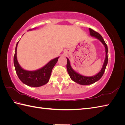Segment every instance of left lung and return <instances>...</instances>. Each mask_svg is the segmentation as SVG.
Instances as JSON below:
<instances>
[{"label":"left lung","instance_id":"obj_1","mask_svg":"<svg viewBox=\"0 0 125 125\" xmlns=\"http://www.w3.org/2000/svg\"><path fill=\"white\" fill-rule=\"evenodd\" d=\"M89 32H90V36L94 37L95 38L98 39V40L100 41L104 45V48H105V59L104 61V63H103L102 67L100 71L97 73V74L94 75L93 76H84L83 75H82L79 73L77 72L76 71L72 69L71 67V65L69 59L67 58V65H66V68L67 70V72L69 73V76L73 81H74L76 83L83 85H90L95 83L98 80H100L101 77H102L103 73L105 71V68H106L107 65L108 63V47L107 45L104 42V40H103L102 36L101 35L98 34V32H96L93 30V29L89 28Z\"/></svg>","mask_w":125,"mask_h":125}]
</instances>
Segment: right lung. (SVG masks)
Masks as SVG:
<instances>
[{"mask_svg": "<svg viewBox=\"0 0 125 125\" xmlns=\"http://www.w3.org/2000/svg\"><path fill=\"white\" fill-rule=\"evenodd\" d=\"M35 29L36 28H34L33 29ZM32 30L29 29L28 31ZM18 42L19 41L16 46L13 63L19 79L24 84L31 87L41 86L47 83L50 78L52 71L57 62L59 56L51 60L46 65L38 70L35 71L25 70L21 66L17 60V48Z\"/></svg>", "mask_w": 125, "mask_h": 125, "instance_id": "right-lung-1", "label": "right lung"}]
</instances>
